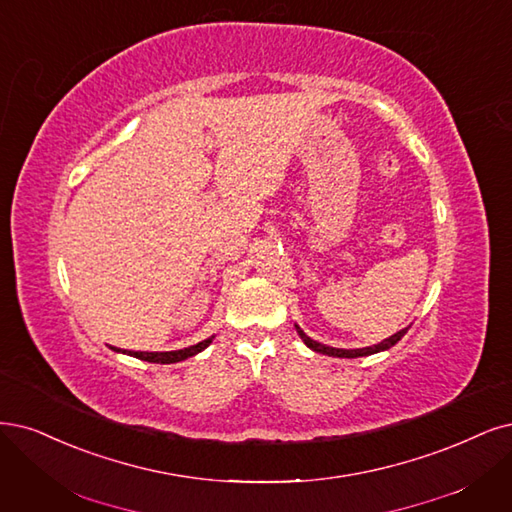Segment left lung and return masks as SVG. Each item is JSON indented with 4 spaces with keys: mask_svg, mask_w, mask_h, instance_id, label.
I'll return each instance as SVG.
<instances>
[{
    "mask_svg": "<svg viewBox=\"0 0 512 512\" xmlns=\"http://www.w3.org/2000/svg\"><path fill=\"white\" fill-rule=\"evenodd\" d=\"M407 330L409 328H404V330H400V332H396V334H392L390 339H385V341H381L379 345H373V347H362V349H337V347H326V345H322V343H317V341H313V339H309L307 334L296 326V332L301 334V339L305 341V345L309 347V349H313V351H317V354H324V356H332V358H362V356H370V354H377V351H383V349H390L392 345H396L404 334H407Z\"/></svg>",
    "mask_w": 512,
    "mask_h": 512,
    "instance_id": "8db88e82",
    "label": "left lung"
}]
</instances>
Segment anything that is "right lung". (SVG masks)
Returning a JSON list of instances; mask_svg holds the SVG:
<instances>
[{
	"mask_svg": "<svg viewBox=\"0 0 512 512\" xmlns=\"http://www.w3.org/2000/svg\"><path fill=\"white\" fill-rule=\"evenodd\" d=\"M211 341H214V337H209L197 345H190L186 349H178V351H122V354H129L133 358H139V360H146V362H154V364H173V362H182L190 356L199 354V351H203ZM114 351H120L116 347H112Z\"/></svg>",
	"mask_w": 512,
	"mask_h": 512,
	"instance_id": "add662e5",
	"label": "right lung"
}]
</instances>
